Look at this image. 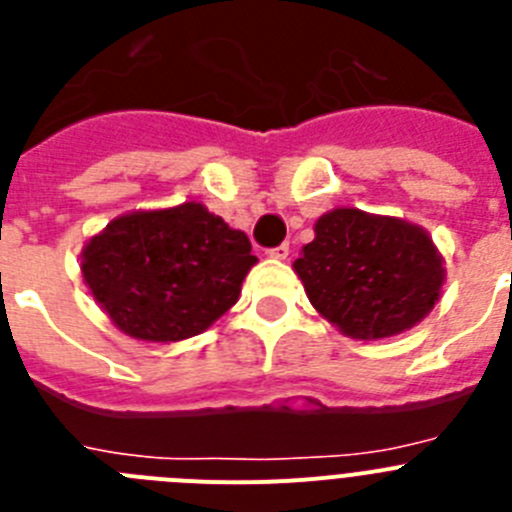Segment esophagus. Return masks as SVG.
<instances>
[{
    "label": "esophagus",
    "instance_id": "obj_1",
    "mask_svg": "<svg viewBox=\"0 0 512 512\" xmlns=\"http://www.w3.org/2000/svg\"><path fill=\"white\" fill-rule=\"evenodd\" d=\"M269 256H271V259H287V256H289V243H282V246L271 248Z\"/></svg>",
    "mask_w": 512,
    "mask_h": 512
}]
</instances>
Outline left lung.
I'll use <instances>...</instances> for the list:
<instances>
[{
  "label": "left lung",
  "instance_id": "1",
  "mask_svg": "<svg viewBox=\"0 0 512 512\" xmlns=\"http://www.w3.org/2000/svg\"><path fill=\"white\" fill-rule=\"evenodd\" d=\"M295 271L312 307L364 341L413 328L443 284L441 256L425 230L351 207L320 217Z\"/></svg>",
  "mask_w": 512,
  "mask_h": 512
}]
</instances>
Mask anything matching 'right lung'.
Instances as JSON below:
<instances>
[{
	"label": "right lung",
	"instance_id": "add662e5",
	"mask_svg": "<svg viewBox=\"0 0 512 512\" xmlns=\"http://www.w3.org/2000/svg\"><path fill=\"white\" fill-rule=\"evenodd\" d=\"M256 264L251 241L197 202L112 220L81 253V271L112 323L140 341L210 328Z\"/></svg>",
	"mask_w": 512,
	"mask_h": 512
}]
</instances>
